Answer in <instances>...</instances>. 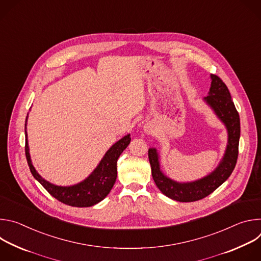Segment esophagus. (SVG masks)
Returning <instances> with one entry per match:
<instances>
[{"mask_svg":"<svg viewBox=\"0 0 261 261\" xmlns=\"http://www.w3.org/2000/svg\"><path fill=\"white\" fill-rule=\"evenodd\" d=\"M143 130H144V132L146 134L150 135V134H152L154 132V126L152 124H150V123H147V124H145L143 126Z\"/></svg>","mask_w":261,"mask_h":261,"instance_id":"esophagus-1","label":"esophagus"}]
</instances>
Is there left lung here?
I'll return each mask as SVG.
<instances>
[{"mask_svg":"<svg viewBox=\"0 0 261 261\" xmlns=\"http://www.w3.org/2000/svg\"><path fill=\"white\" fill-rule=\"evenodd\" d=\"M211 80L208 96L204 97L203 101L224 124L228 135L226 150L219 165L211 173L199 179L187 182L176 181L166 176L161 170L156 148H148V159L156 186L164 195L179 202L197 201L213 193L230 176L237 164L241 135L240 116L226 85L214 74H211Z\"/></svg>","mask_w":261,"mask_h":261,"instance_id":"1","label":"left lung"}]
</instances>
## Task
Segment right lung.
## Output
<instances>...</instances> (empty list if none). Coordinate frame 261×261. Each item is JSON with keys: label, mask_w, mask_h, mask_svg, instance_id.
<instances>
[{"label": "right lung", "mask_w": 261, "mask_h": 261, "mask_svg": "<svg viewBox=\"0 0 261 261\" xmlns=\"http://www.w3.org/2000/svg\"><path fill=\"white\" fill-rule=\"evenodd\" d=\"M27 121L28 116L24 124L27 161L33 176L43 186L44 189L51 196L67 205L88 207L97 204L108 195L117 179L118 159L131 141L130 134L125 135L115 144L111 145L97 167L83 181L72 186H58L44 179L33 166L28 143Z\"/></svg>", "instance_id": "add662e5"}]
</instances>
